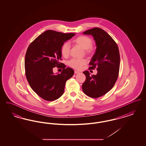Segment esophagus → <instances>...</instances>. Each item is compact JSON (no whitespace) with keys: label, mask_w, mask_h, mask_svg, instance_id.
<instances>
[{"label":"esophagus","mask_w":146,"mask_h":146,"mask_svg":"<svg viewBox=\"0 0 146 146\" xmlns=\"http://www.w3.org/2000/svg\"><path fill=\"white\" fill-rule=\"evenodd\" d=\"M74 73H75V74L79 73V72H78V71H77V70H75V71H74Z\"/></svg>","instance_id":"esophagus-1"}]
</instances>
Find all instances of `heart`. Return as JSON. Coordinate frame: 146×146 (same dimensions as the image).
Listing matches in <instances>:
<instances>
[{"mask_svg":"<svg viewBox=\"0 0 146 146\" xmlns=\"http://www.w3.org/2000/svg\"><path fill=\"white\" fill-rule=\"evenodd\" d=\"M73 42L84 49L85 54L87 55H92L95 52V46L92 44V40L90 37L85 35H80L73 40ZM61 53L64 57H68L70 54V45L68 42L63 44L61 48ZM87 63L86 59L72 58L68 62V65L70 67L80 70Z\"/></svg>","mask_w":146,"mask_h":146,"instance_id":"obj_1","label":"heart"}]
</instances>
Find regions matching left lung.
Wrapping results in <instances>:
<instances>
[{
    "mask_svg": "<svg viewBox=\"0 0 146 146\" xmlns=\"http://www.w3.org/2000/svg\"><path fill=\"white\" fill-rule=\"evenodd\" d=\"M84 35H91L96 42V50L90 62L89 70L97 67L96 75L83 72L86 80L82 85L84 94L92 98L105 95L114 86L118 79L120 67V54L118 45L104 30L95 27L87 30Z\"/></svg>",
    "mask_w": 146,
    "mask_h": 146,
    "instance_id": "obj_1",
    "label": "left lung"
}]
</instances>
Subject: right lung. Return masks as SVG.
<instances>
[{"instance_id": "1", "label": "right lung", "mask_w": 146, "mask_h": 146, "mask_svg": "<svg viewBox=\"0 0 146 146\" xmlns=\"http://www.w3.org/2000/svg\"><path fill=\"white\" fill-rule=\"evenodd\" d=\"M75 35L48 30L28 46L25 60L26 76L32 90L44 100L52 101L61 97L66 82L74 74L73 70L64 64L60 74L55 75L53 68L63 64L59 62L61 46Z\"/></svg>"}]
</instances>
